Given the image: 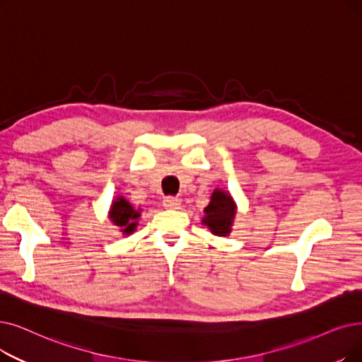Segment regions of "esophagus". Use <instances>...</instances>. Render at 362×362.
I'll use <instances>...</instances> for the list:
<instances>
[{"mask_svg": "<svg viewBox=\"0 0 362 362\" xmlns=\"http://www.w3.org/2000/svg\"><path fill=\"white\" fill-rule=\"evenodd\" d=\"M180 204H182V201L179 198H175V197H167L163 201V206L165 209H175L176 210V209H180Z\"/></svg>", "mask_w": 362, "mask_h": 362, "instance_id": "34e87169", "label": "esophagus"}]
</instances>
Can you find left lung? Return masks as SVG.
Returning a JSON list of instances; mask_svg holds the SVG:
<instances>
[{
    "label": "left lung",
    "instance_id": "8db88e82",
    "mask_svg": "<svg viewBox=\"0 0 362 362\" xmlns=\"http://www.w3.org/2000/svg\"><path fill=\"white\" fill-rule=\"evenodd\" d=\"M237 210V202L233 201L229 192L223 189H214L209 206L204 209L206 214H204L201 223L207 226L210 232L217 235V237H229Z\"/></svg>",
    "mask_w": 362,
    "mask_h": 362
}]
</instances>
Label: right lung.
<instances>
[{"label":"right lung","instance_id":"1","mask_svg":"<svg viewBox=\"0 0 362 362\" xmlns=\"http://www.w3.org/2000/svg\"><path fill=\"white\" fill-rule=\"evenodd\" d=\"M140 214H142V209H134L129 199H125L122 195H117L111 202V207H109L107 217L112 225L119 228L122 235L129 237L136 232Z\"/></svg>","mask_w":362,"mask_h":362}]
</instances>
